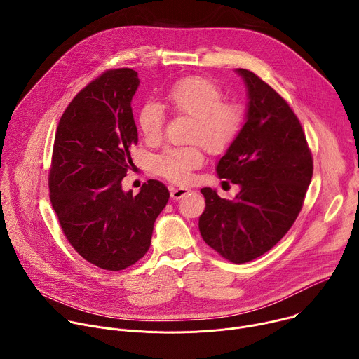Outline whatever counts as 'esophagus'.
<instances>
[{
    "label": "esophagus",
    "instance_id": "34e87169",
    "mask_svg": "<svg viewBox=\"0 0 359 359\" xmlns=\"http://www.w3.org/2000/svg\"><path fill=\"white\" fill-rule=\"evenodd\" d=\"M170 190V197L173 198V200H179L180 197H183L190 189H187V187H170L169 189Z\"/></svg>",
    "mask_w": 359,
    "mask_h": 359
}]
</instances>
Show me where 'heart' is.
Returning a JSON list of instances; mask_svg holds the SVG:
<instances>
[{
  "label": "heart",
  "mask_w": 359,
  "mask_h": 359,
  "mask_svg": "<svg viewBox=\"0 0 359 359\" xmlns=\"http://www.w3.org/2000/svg\"><path fill=\"white\" fill-rule=\"evenodd\" d=\"M170 105L179 115L196 119L194 140H201L209 150L227 147L240 130L243 112L233 102H223L217 83L203 76H189L177 81L168 92ZM166 114L158 102H144L137 114V125L147 140H158L165 129ZM203 163V153L197 146L170 147L155 161L156 172L175 183H184L191 172Z\"/></svg>",
  "instance_id": "1"
}]
</instances>
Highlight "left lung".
<instances>
[{"label":"left lung","instance_id":"obj_1","mask_svg":"<svg viewBox=\"0 0 359 359\" xmlns=\"http://www.w3.org/2000/svg\"><path fill=\"white\" fill-rule=\"evenodd\" d=\"M247 86V116L216 172L240 186L234 200L203 187L198 230L226 260L243 264L273 248L301 212L313 177V156L301 123L269 83L236 69Z\"/></svg>","mask_w":359,"mask_h":359}]
</instances>
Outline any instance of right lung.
I'll return each mask as SVG.
<instances>
[{"label": "right lung", "mask_w": 359, "mask_h": 359, "mask_svg": "<svg viewBox=\"0 0 359 359\" xmlns=\"http://www.w3.org/2000/svg\"><path fill=\"white\" fill-rule=\"evenodd\" d=\"M139 86L130 68L105 71L62 114L49 170V198L75 251L99 269L119 271L150 247L168 187L147 180L137 194L122 190L133 166L137 129L130 102Z\"/></svg>", "instance_id": "right-lung-1"}]
</instances>
